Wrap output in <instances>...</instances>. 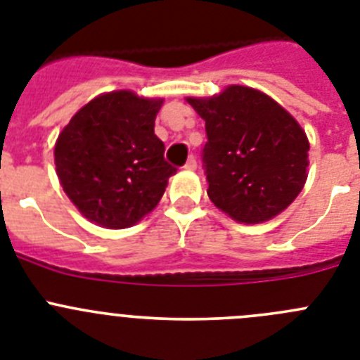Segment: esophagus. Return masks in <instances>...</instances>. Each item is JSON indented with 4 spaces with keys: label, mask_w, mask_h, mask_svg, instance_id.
Masks as SVG:
<instances>
[{
    "label": "esophagus",
    "mask_w": 360,
    "mask_h": 360,
    "mask_svg": "<svg viewBox=\"0 0 360 360\" xmlns=\"http://www.w3.org/2000/svg\"><path fill=\"white\" fill-rule=\"evenodd\" d=\"M184 169H186V171H195L196 169V158L195 157L187 158L186 165H184Z\"/></svg>",
    "instance_id": "obj_1"
}]
</instances>
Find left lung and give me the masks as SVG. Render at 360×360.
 <instances>
[{
  "label": "left lung",
  "mask_w": 360,
  "mask_h": 360,
  "mask_svg": "<svg viewBox=\"0 0 360 360\" xmlns=\"http://www.w3.org/2000/svg\"><path fill=\"white\" fill-rule=\"evenodd\" d=\"M205 120L207 195L240 224H262L290 205L307 182V133L274 98L249 86L189 97Z\"/></svg>",
  "instance_id": "8db88e82"
}]
</instances>
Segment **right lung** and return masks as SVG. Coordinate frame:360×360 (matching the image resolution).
Instances as JSON below:
<instances>
[{"label": "right lung", "instance_id": "add662e5", "mask_svg": "<svg viewBox=\"0 0 360 360\" xmlns=\"http://www.w3.org/2000/svg\"><path fill=\"white\" fill-rule=\"evenodd\" d=\"M162 103L128 90L110 91L82 106L59 133L57 176L84 218L126 229L157 207L176 173L155 135Z\"/></svg>", "mask_w": 360, "mask_h": 360}]
</instances>
